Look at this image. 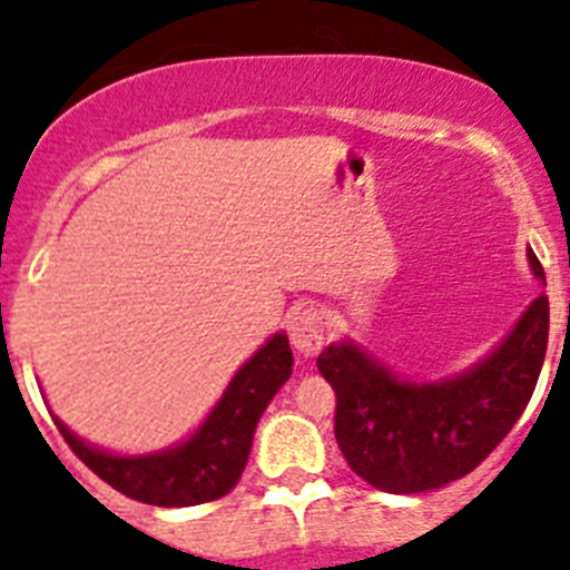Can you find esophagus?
<instances>
[{
    "instance_id": "34e87169",
    "label": "esophagus",
    "mask_w": 570,
    "mask_h": 570,
    "mask_svg": "<svg viewBox=\"0 0 570 570\" xmlns=\"http://www.w3.org/2000/svg\"><path fill=\"white\" fill-rule=\"evenodd\" d=\"M291 343L302 356H315L324 348V315L315 307L302 309L291 318Z\"/></svg>"
}]
</instances>
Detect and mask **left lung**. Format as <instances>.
Wrapping results in <instances>:
<instances>
[{"instance_id": "obj_1", "label": "left lung", "mask_w": 570, "mask_h": 570, "mask_svg": "<svg viewBox=\"0 0 570 570\" xmlns=\"http://www.w3.org/2000/svg\"><path fill=\"white\" fill-rule=\"evenodd\" d=\"M543 285V266L527 249ZM549 340V298H535L485 360L453 379L409 381L351 340L326 345L318 371L337 395L334 436L348 466L390 494L442 489L472 472L530 403Z\"/></svg>"}]
</instances>
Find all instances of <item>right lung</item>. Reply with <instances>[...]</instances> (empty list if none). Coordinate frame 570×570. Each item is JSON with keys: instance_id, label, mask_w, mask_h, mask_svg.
Here are the masks:
<instances>
[{"instance_id": "right-lung-1", "label": "right lung", "mask_w": 570, "mask_h": 570, "mask_svg": "<svg viewBox=\"0 0 570 570\" xmlns=\"http://www.w3.org/2000/svg\"><path fill=\"white\" fill-rule=\"evenodd\" d=\"M293 373V351L279 332L233 375L203 425L186 442L161 453L117 455L70 433L55 416L68 448L111 489L158 508H189L230 494L252 450L257 420Z\"/></svg>"}]
</instances>
